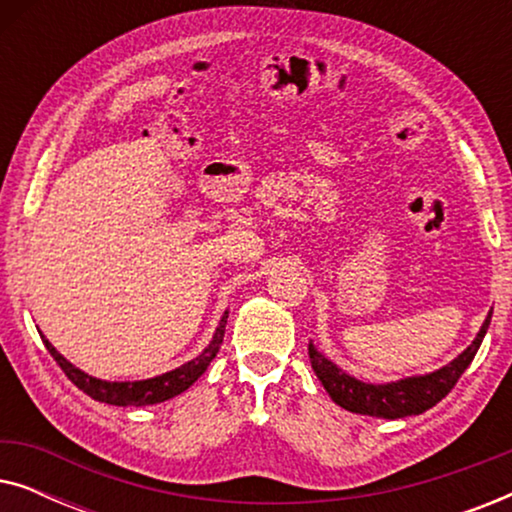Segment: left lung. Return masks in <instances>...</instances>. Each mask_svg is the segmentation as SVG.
Listing matches in <instances>:
<instances>
[{"instance_id": "obj_1", "label": "left lung", "mask_w": 512, "mask_h": 512, "mask_svg": "<svg viewBox=\"0 0 512 512\" xmlns=\"http://www.w3.org/2000/svg\"><path fill=\"white\" fill-rule=\"evenodd\" d=\"M489 321H492V312L487 314L485 324H482L478 338L473 340V345L466 347V352L459 354L452 363H447L445 368H440L431 375L408 377V380H401V382L366 384L361 380H354V377L342 373L333 361H328L326 356H321L312 345H310V361H312L314 373L319 377V382L324 384L328 396H331L333 403H338L340 408L356 412V415H370V417H384V419L422 415V412L433 408L438 401H443V398L454 389V384L459 382V377L464 375V370L471 366L473 356L478 354L482 338H485Z\"/></svg>"}]
</instances>
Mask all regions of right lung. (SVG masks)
<instances>
[{
  "label": "right lung",
  "mask_w": 512,
  "mask_h": 512,
  "mask_svg": "<svg viewBox=\"0 0 512 512\" xmlns=\"http://www.w3.org/2000/svg\"><path fill=\"white\" fill-rule=\"evenodd\" d=\"M226 321H228V312L221 317V324H219V328H216L214 340L209 342V347L200 356H195L193 361L184 363V366L177 370H170V373L158 375V377H153V380H144V382L95 380V377L86 375L83 370L74 368L72 363L65 359V356L58 354V349H55L46 338H41V340H44V345L48 352H51L55 363L62 368V373H65L69 380H72L76 387L83 391V394L95 398V401L109 403V405H153V403H163V401H167V398L186 391L202 373H205L207 366L216 356V352H219V347L223 342V333H226Z\"/></svg>",
  "instance_id": "right-lung-1"
}]
</instances>
